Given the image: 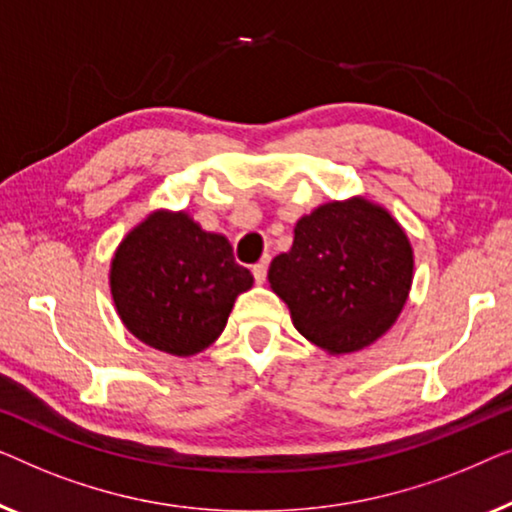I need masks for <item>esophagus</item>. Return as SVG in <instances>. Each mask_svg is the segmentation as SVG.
I'll return each instance as SVG.
<instances>
[{
  "label": "esophagus",
  "mask_w": 512,
  "mask_h": 512,
  "mask_svg": "<svg viewBox=\"0 0 512 512\" xmlns=\"http://www.w3.org/2000/svg\"><path fill=\"white\" fill-rule=\"evenodd\" d=\"M266 271H269V257L259 259V262L253 266V276H255V283L262 285L266 280Z\"/></svg>",
  "instance_id": "esophagus-1"
}]
</instances>
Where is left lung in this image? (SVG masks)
Here are the masks:
<instances>
[{"mask_svg":"<svg viewBox=\"0 0 512 512\" xmlns=\"http://www.w3.org/2000/svg\"><path fill=\"white\" fill-rule=\"evenodd\" d=\"M271 290L301 336L329 355L357 352L397 322L413 283V248L390 211L364 197L329 201L273 257Z\"/></svg>","mask_w":512,"mask_h":512,"instance_id":"obj_1","label":"left lung"}]
</instances>
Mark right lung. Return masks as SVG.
<instances>
[{
	"mask_svg": "<svg viewBox=\"0 0 512 512\" xmlns=\"http://www.w3.org/2000/svg\"><path fill=\"white\" fill-rule=\"evenodd\" d=\"M109 280L122 325L176 357L206 350L236 297L253 287L225 236L204 232L185 211H155L139 222L115 250Z\"/></svg>",
	"mask_w": 512,
	"mask_h": 512,
	"instance_id": "right-lung-1",
	"label": "right lung"
}]
</instances>
